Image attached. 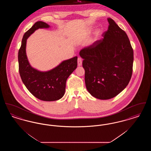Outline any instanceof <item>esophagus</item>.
Segmentation results:
<instances>
[{"label":"esophagus","instance_id":"34e87169","mask_svg":"<svg viewBox=\"0 0 151 151\" xmlns=\"http://www.w3.org/2000/svg\"><path fill=\"white\" fill-rule=\"evenodd\" d=\"M78 66H81L82 65V59L80 58H78Z\"/></svg>","mask_w":151,"mask_h":151}]
</instances>
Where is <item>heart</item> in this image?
Instances as JSON below:
<instances>
[{
  "label": "heart",
  "instance_id": "obj_1",
  "mask_svg": "<svg viewBox=\"0 0 151 151\" xmlns=\"http://www.w3.org/2000/svg\"><path fill=\"white\" fill-rule=\"evenodd\" d=\"M89 31H91V30H92V28H90V29H89ZM101 35V31L100 30H99L97 33H96V34L95 35V36L93 37V41H95L96 40H97V38H98V37L100 36Z\"/></svg>",
  "mask_w": 151,
  "mask_h": 151
}]
</instances>
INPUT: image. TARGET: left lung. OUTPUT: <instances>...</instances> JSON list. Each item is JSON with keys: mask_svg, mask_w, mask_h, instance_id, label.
Wrapping results in <instances>:
<instances>
[{"mask_svg": "<svg viewBox=\"0 0 151 151\" xmlns=\"http://www.w3.org/2000/svg\"><path fill=\"white\" fill-rule=\"evenodd\" d=\"M108 30L102 40L82 49L86 89L100 100L112 99L129 83L134 52L126 32L112 19L108 18Z\"/></svg>", "mask_w": 151, "mask_h": 151, "instance_id": "8db88e82", "label": "left lung"}]
</instances>
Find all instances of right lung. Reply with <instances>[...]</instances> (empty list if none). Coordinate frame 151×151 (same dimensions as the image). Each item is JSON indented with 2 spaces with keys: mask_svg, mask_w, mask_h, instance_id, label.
<instances>
[{
  "mask_svg": "<svg viewBox=\"0 0 151 151\" xmlns=\"http://www.w3.org/2000/svg\"><path fill=\"white\" fill-rule=\"evenodd\" d=\"M49 28L50 26L45 22H36L25 33L18 54L19 73L24 84L35 97L45 101H54L62 98L67 79L78 65L77 57L63 60L46 71H39L30 65L26 53L27 39L36 30Z\"/></svg>",
  "mask_w": 151,
  "mask_h": 151,
  "instance_id": "right-lung-1",
  "label": "right lung"
}]
</instances>
